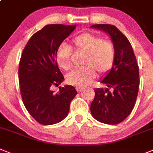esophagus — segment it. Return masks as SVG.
Returning <instances> with one entry per match:
<instances>
[{"mask_svg":"<svg viewBox=\"0 0 153 153\" xmlns=\"http://www.w3.org/2000/svg\"><path fill=\"white\" fill-rule=\"evenodd\" d=\"M75 88H76V91H77V92H80L81 91H82V90H83V88H83V87L77 86Z\"/></svg>","mask_w":153,"mask_h":153,"instance_id":"34e87169","label":"esophagus"}]
</instances>
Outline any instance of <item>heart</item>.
I'll return each instance as SVG.
<instances>
[{"mask_svg":"<svg viewBox=\"0 0 153 153\" xmlns=\"http://www.w3.org/2000/svg\"><path fill=\"white\" fill-rule=\"evenodd\" d=\"M74 47L85 54L83 65L85 66L73 70L67 74L66 81L70 85L85 86L94 80L96 72L105 75L114 66L116 51L112 41L103 39L101 36L85 33L72 40ZM71 48L62 43L56 53V61L60 68L67 71L71 68Z\"/></svg>","mask_w":153,"mask_h":153,"instance_id":"b5f03b06","label":"heart"}]
</instances>
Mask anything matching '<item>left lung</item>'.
Segmentation results:
<instances>
[{"label":"left lung","instance_id":"8db88e82","mask_svg":"<svg viewBox=\"0 0 153 153\" xmlns=\"http://www.w3.org/2000/svg\"><path fill=\"white\" fill-rule=\"evenodd\" d=\"M91 27L108 33L116 51L114 66L100 82L106 88H95L91 114L100 122L117 124L134 108L139 88V69L130 42L116 26L96 24Z\"/></svg>","mask_w":153,"mask_h":153}]
</instances>
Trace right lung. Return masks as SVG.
Listing matches in <instances>:
<instances>
[{
  "mask_svg": "<svg viewBox=\"0 0 153 153\" xmlns=\"http://www.w3.org/2000/svg\"><path fill=\"white\" fill-rule=\"evenodd\" d=\"M75 28L76 25H46L32 36L22 53L19 68L22 99L29 114L43 125L64 120L77 94L72 85L59 87L57 93L51 90L65 79L56 61L57 49Z\"/></svg>",
  "mask_w": 153,
  "mask_h": 153,
  "instance_id": "1",
  "label": "right lung"
}]
</instances>
